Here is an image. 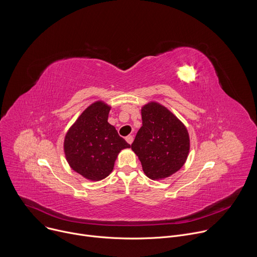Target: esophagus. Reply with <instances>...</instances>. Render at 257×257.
<instances>
[{"instance_id": "esophagus-1", "label": "esophagus", "mask_w": 257, "mask_h": 257, "mask_svg": "<svg viewBox=\"0 0 257 257\" xmlns=\"http://www.w3.org/2000/svg\"><path fill=\"white\" fill-rule=\"evenodd\" d=\"M126 141H127L129 144H131V143L133 142V136H132V135L126 136Z\"/></svg>"}]
</instances>
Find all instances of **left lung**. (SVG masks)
<instances>
[{
	"label": "left lung",
	"instance_id": "obj_1",
	"mask_svg": "<svg viewBox=\"0 0 257 257\" xmlns=\"http://www.w3.org/2000/svg\"><path fill=\"white\" fill-rule=\"evenodd\" d=\"M141 116L142 126L131 149L149 178L162 180L170 177L187 160L190 150L188 131L167 107L155 101L142 106Z\"/></svg>",
	"mask_w": 257,
	"mask_h": 257
}]
</instances>
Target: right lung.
<instances>
[{
	"label": "right lung",
	"mask_w": 257,
	"mask_h": 257,
	"mask_svg": "<svg viewBox=\"0 0 257 257\" xmlns=\"http://www.w3.org/2000/svg\"><path fill=\"white\" fill-rule=\"evenodd\" d=\"M111 106L102 101L90 104L68 130L64 152L70 167L91 181L107 177L118 154L130 144L107 122Z\"/></svg>",
	"instance_id": "add662e5"
}]
</instances>
